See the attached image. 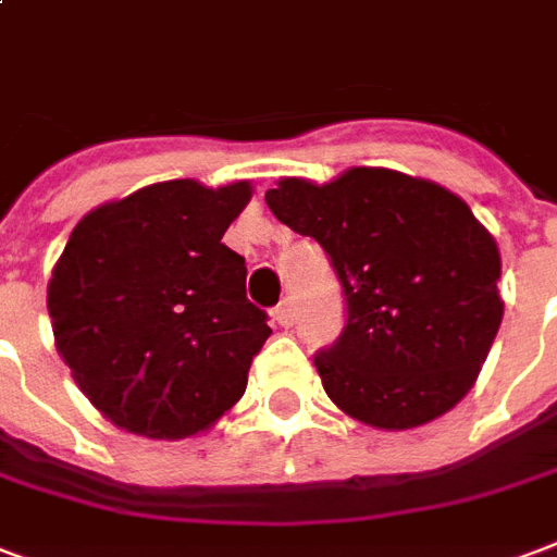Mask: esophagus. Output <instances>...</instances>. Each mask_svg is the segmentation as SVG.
I'll return each instance as SVG.
<instances>
[{
	"label": "esophagus",
	"instance_id": "esophagus-1",
	"mask_svg": "<svg viewBox=\"0 0 557 557\" xmlns=\"http://www.w3.org/2000/svg\"><path fill=\"white\" fill-rule=\"evenodd\" d=\"M275 320H278V325H284V329H290V325H294L296 308H294V302H290V299H284V302L275 308Z\"/></svg>",
	"mask_w": 557,
	"mask_h": 557
}]
</instances>
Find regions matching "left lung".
Here are the masks:
<instances>
[{"label": "left lung", "mask_w": 557, "mask_h": 557, "mask_svg": "<svg viewBox=\"0 0 557 557\" xmlns=\"http://www.w3.org/2000/svg\"><path fill=\"white\" fill-rule=\"evenodd\" d=\"M267 205L323 246L346 296L341 337L313 355L332 403L387 432L461 403L505 308L499 249L470 205L382 166L329 184L282 178Z\"/></svg>", "instance_id": "left-lung-1"}]
</instances>
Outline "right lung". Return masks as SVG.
<instances>
[{"instance_id": "add662e5", "label": "right lung", "mask_w": 557, "mask_h": 557, "mask_svg": "<svg viewBox=\"0 0 557 557\" xmlns=\"http://www.w3.org/2000/svg\"><path fill=\"white\" fill-rule=\"evenodd\" d=\"M249 196V182L149 184L70 234L49 282L55 346L125 432L178 441L244 396L270 325L223 234Z\"/></svg>"}]
</instances>
